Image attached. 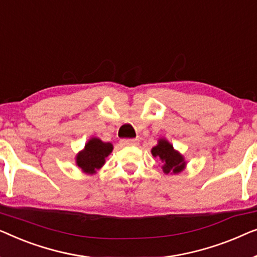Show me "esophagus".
Listing matches in <instances>:
<instances>
[{"label": "esophagus", "instance_id": "esophagus-1", "mask_svg": "<svg viewBox=\"0 0 257 257\" xmlns=\"http://www.w3.org/2000/svg\"><path fill=\"white\" fill-rule=\"evenodd\" d=\"M137 143H139V141H137L136 139L121 140V144H123V146H136Z\"/></svg>", "mask_w": 257, "mask_h": 257}]
</instances>
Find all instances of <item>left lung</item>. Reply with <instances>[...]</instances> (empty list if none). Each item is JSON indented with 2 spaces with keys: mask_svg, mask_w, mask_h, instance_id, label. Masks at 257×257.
<instances>
[{
  "mask_svg": "<svg viewBox=\"0 0 257 257\" xmlns=\"http://www.w3.org/2000/svg\"><path fill=\"white\" fill-rule=\"evenodd\" d=\"M151 154L154 157H158L163 163L164 173H179L185 168V161L184 157L178 151L173 149V146L169 143L165 139H161L158 141V144L151 149Z\"/></svg>",
  "mask_w": 257,
  "mask_h": 257,
  "instance_id": "obj_1",
  "label": "left lung"
}]
</instances>
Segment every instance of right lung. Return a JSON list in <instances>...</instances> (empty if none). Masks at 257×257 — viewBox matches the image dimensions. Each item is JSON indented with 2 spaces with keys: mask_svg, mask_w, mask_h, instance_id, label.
Segmentation results:
<instances>
[{
  "mask_svg": "<svg viewBox=\"0 0 257 257\" xmlns=\"http://www.w3.org/2000/svg\"><path fill=\"white\" fill-rule=\"evenodd\" d=\"M113 150V144L104 143L102 141L93 137L85 144V149L77 155V165L86 173L96 172L106 162V157Z\"/></svg>",
  "mask_w": 257,
  "mask_h": 257,
  "instance_id": "right-lung-1",
  "label": "right lung"
}]
</instances>
